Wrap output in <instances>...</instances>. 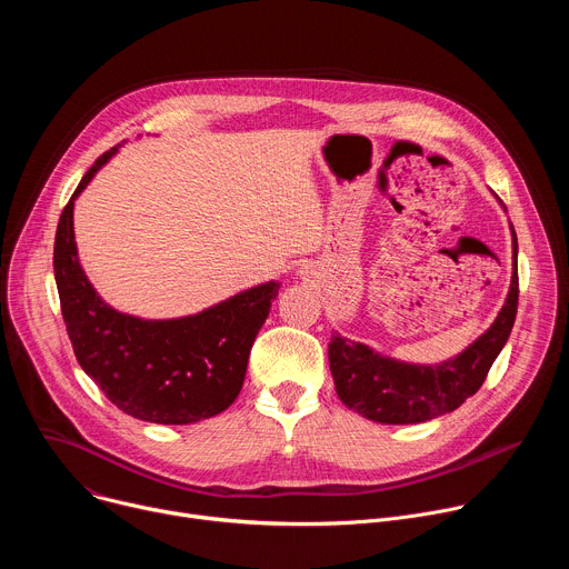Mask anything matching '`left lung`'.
Masks as SVG:
<instances>
[{
    "label": "left lung",
    "mask_w": 569,
    "mask_h": 569,
    "mask_svg": "<svg viewBox=\"0 0 569 569\" xmlns=\"http://www.w3.org/2000/svg\"><path fill=\"white\" fill-rule=\"evenodd\" d=\"M502 204V200H500ZM513 236V274L502 310L491 329L441 365H410L333 333L329 362L336 391L349 410L369 421L410 426L455 412L477 393L505 349L518 312V238Z\"/></svg>",
    "instance_id": "1"
}]
</instances>
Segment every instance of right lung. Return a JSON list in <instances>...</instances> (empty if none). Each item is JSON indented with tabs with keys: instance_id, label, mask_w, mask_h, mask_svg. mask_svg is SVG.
Wrapping results in <instances>:
<instances>
[{
	"instance_id": "add662e5",
	"label": "right lung",
	"mask_w": 569,
	"mask_h": 569,
	"mask_svg": "<svg viewBox=\"0 0 569 569\" xmlns=\"http://www.w3.org/2000/svg\"><path fill=\"white\" fill-rule=\"evenodd\" d=\"M117 150L94 161L56 229L53 274L64 327L78 365L121 412L161 426L198 423L236 400L279 283L254 286L178 319H141L108 306L80 268L73 202Z\"/></svg>"
}]
</instances>
